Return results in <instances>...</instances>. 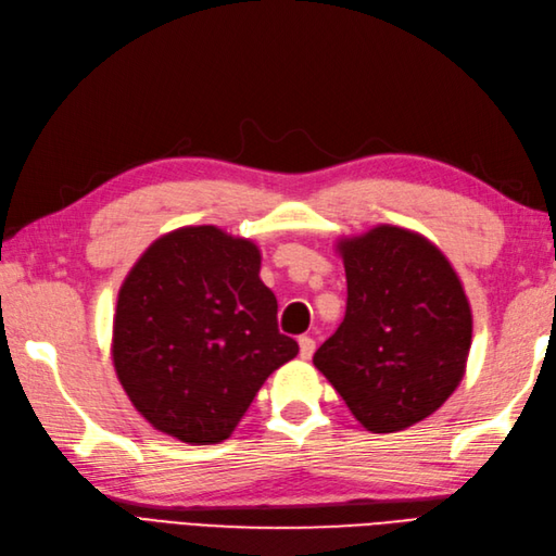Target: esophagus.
<instances>
[{
    "mask_svg": "<svg viewBox=\"0 0 556 556\" xmlns=\"http://www.w3.org/2000/svg\"><path fill=\"white\" fill-rule=\"evenodd\" d=\"M314 351H316V341L312 337H300V357L312 359Z\"/></svg>",
    "mask_w": 556,
    "mask_h": 556,
    "instance_id": "esophagus-1",
    "label": "esophagus"
}]
</instances>
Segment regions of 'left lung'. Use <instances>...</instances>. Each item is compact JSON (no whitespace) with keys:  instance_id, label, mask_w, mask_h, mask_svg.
Returning a JSON list of instances; mask_svg holds the SVG:
<instances>
[{"instance_id":"1","label":"left lung","mask_w":556,"mask_h":556,"mask_svg":"<svg viewBox=\"0 0 556 556\" xmlns=\"http://www.w3.org/2000/svg\"><path fill=\"white\" fill-rule=\"evenodd\" d=\"M348 302L314 355L371 433L413 426L456 392L471 345V309L454 267L409 229L380 224L341 238Z\"/></svg>"}]
</instances>
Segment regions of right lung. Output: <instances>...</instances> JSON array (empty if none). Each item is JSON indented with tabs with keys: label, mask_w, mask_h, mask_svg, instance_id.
<instances>
[{
	"label": "right lung",
	"mask_w": 556,
	"mask_h": 556,
	"mask_svg": "<svg viewBox=\"0 0 556 556\" xmlns=\"http://www.w3.org/2000/svg\"><path fill=\"white\" fill-rule=\"evenodd\" d=\"M258 273V247L217 226H182L132 265L116 300L112 359L160 433L226 440L267 376L298 355Z\"/></svg>",
	"instance_id": "obj_1"
}]
</instances>
